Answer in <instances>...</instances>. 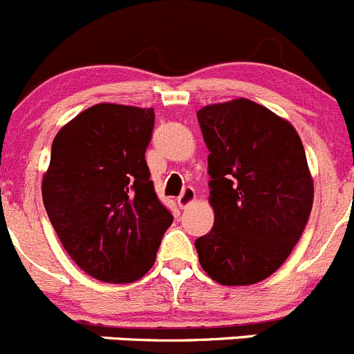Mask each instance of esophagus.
Instances as JSON below:
<instances>
[{"instance_id":"34e87169","label":"esophagus","mask_w":354,"mask_h":354,"mask_svg":"<svg viewBox=\"0 0 354 354\" xmlns=\"http://www.w3.org/2000/svg\"><path fill=\"white\" fill-rule=\"evenodd\" d=\"M194 200H196V193H194L193 187L187 186L186 189L180 193V196L177 198V205H179L180 208H186V207H189Z\"/></svg>"}]
</instances>
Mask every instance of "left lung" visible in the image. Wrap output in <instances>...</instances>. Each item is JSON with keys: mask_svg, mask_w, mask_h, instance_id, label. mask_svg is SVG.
I'll return each instance as SVG.
<instances>
[{"mask_svg": "<svg viewBox=\"0 0 354 354\" xmlns=\"http://www.w3.org/2000/svg\"><path fill=\"white\" fill-rule=\"evenodd\" d=\"M208 151L210 233L194 241L201 268L221 285H252L280 268L313 208V177L292 123L248 99L196 113Z\"/></svg>", "mask_w": 354, "mask_h": 354, "instance_id": "8db88e82", "label": "left lung"}]
</instances>
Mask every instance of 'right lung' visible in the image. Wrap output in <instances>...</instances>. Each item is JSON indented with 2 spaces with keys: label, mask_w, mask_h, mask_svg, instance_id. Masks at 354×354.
I'll return each mask as SVG.
<instances>
[{
  "label": "right lung",
  "mask_w": 354,
  "mask_h": 354,
  "mask_svg": "<svg viewBox=\"0 0 354 354\" xmlns=\"http://www.w3.org/2000/svg\"><path fill=\"white\" fill-rule=\"evenodd\" d=\"M153 129L151 107L104 102L73 118L53 139L43 203L69 257L95 280H140L174 222L144 156Z\"/></svg>",
  "instance_id": "add662e5"
}]
</instances>
